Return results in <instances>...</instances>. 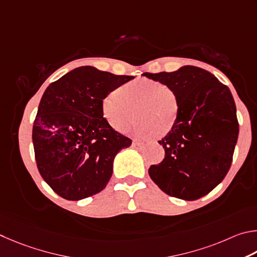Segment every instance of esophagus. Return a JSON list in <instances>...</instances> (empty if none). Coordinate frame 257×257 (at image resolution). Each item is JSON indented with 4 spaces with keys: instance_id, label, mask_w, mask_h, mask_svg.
Wrapping results in <instances>:
<instances>
[{
    "instance_id": "34e87169",
    "label": "esophagus",
    "mask_w": 257,
    "mask_h": 257,
    "mask_svg": "<svg viewBox=\"0 0 257 257\" xmlns=\"http://www.w3.org/2000/svg\"><path fill=\"white\" fill-rule=\"evenodd\" d=\"M132 148H134V149H137V150H140V149H142V148H143V143L139 142V141H133Z\"/></svg>"
}]
</instances>
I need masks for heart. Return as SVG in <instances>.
<instances>
[{
    "instance_id": "heart-1",
    "label": "heart",
    "mask_w": 257,
    "mask_h": 257,
    "mask_svg": "<svg viewBox=\"0 0 257 257\" xmlns=\"http://www.w3.org/2000/svg\"><path fill=\"white\" fill-rule=\"evenodd\" d=\"M101 111L117 132H127L136 121L137 112L136 136L164 137L176 124L179 101L168 85L151 79H139L107 93L102 99Z\"/></svg>"
}]
</instances>
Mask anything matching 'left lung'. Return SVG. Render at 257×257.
<instances>
[{
    "instance_id": "obj_1",
    "label": "left lung",
    "mask_w": 257,
    "mask_h": 257,
    "mask_svg": "<svg viewBox=\"0 0 257 257\" xmlns=\"http://www.w3.org/2000/svg\"><path fill=\"white\" fill-rule=\"evenodd\" d=\"M177 94V121L159 143L165 158L149 175L170 196L194 201L222 182L231 166L239 132L236 105L226 84L201 67L143 73Z\"/></svg>"
}]
</instances>
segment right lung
<instances>
[{
    "label": "right lung",
    "instance_id": "right-lung-1",
    "mask_svg": "<svg viewBox=\"0 0 257 257\" xmlns=\"http://www.w3.org/2000/svg\"><path fill=\"white\" fill-rule=\"evenodd\" d=\"M132 79L81 66L45 90L33 126L35 158L44 181L63 199L78 201L101 192L115 156L132 145L101 111L106 94Z\"/></svg>",
    "mask_w": 257,
    "mask_h": 257
}]
</instances>
